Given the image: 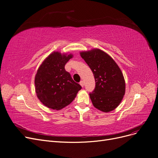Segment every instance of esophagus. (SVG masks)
<instances>
[{
    "label": "esophagus",
    "mask_w": 158,
    "mask_h": 158,
    "mask_svg": "<svg viewBox=\"0 0 158 158\" xmlns=\"http://www.w3.org/2000/svg\"><path fill=\"white\" fill-rule=\"evenodd\" d=\"M80 85L81 86V87H84V81H80Z\"/></svg>",
    "instance_id": "1"
}]
</instances>
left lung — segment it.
I'll return each instance as SVG.
<instances>
[{
    "mask_svg": "<svg viewBox=\"0 0 158 158\" xmlns=\"http://www.w3.org/2000/svg\"><path fill=\"white\" fill-rule=\"evenodd\" d=\"M95 80V88L89 97L93 106L103 112H110L120 104L125 94V81L118 65L108 54L100 49L80 52Z\"/></svg>",
    "mask_w": 158,
    "mask_h": 158,
    "instance_id": "1",
    "label": "left lung"
}]
</instances>
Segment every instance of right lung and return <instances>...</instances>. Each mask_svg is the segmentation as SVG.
<instances>
[{
	"instance_id": "add662e5",
	"label": "right lung",
	"mask_w": 158,
	"mask_h": 158,
	"mask_svg": "<svg viewBox=\"0 0 158 158\" xmlns=\"http://www.w3.org/2000/svg\"><path fill=\"white\" fill-rule=\"evenodd\" d=\"M72 58L71 54L54 52L43 61L37 71L35 77L37 97L48 108L56 110L64 108L73 102L81 89L65 69L67 62Z\"/></svg>"
}]
</instances>
